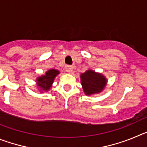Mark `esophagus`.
Listing matches in <instances>:
<instances>
[{"label":"esophagus","mask_w":147,"mask_h":147,"mask_svg":"<svg viewBox=\"0 0 147 147\" xmlns=\"http://www.w3.org/2000/svg\"><path fill=\"white\" fill-rule=\"evenodd\" d=\"M65 71H67V73H69V74H72L73 71H74V67H73V66L67 65L65 67Z\"/></svg>","instance_id":"esophagus-1"}]
</instances>
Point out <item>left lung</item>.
<instances>
[{"instance_id": "1", "label": "left lung", "mask_w": 147, "mask_h": 147, "mask_svg": "<svg viewBox=\"0 0 147 147\" xmlns=\"http://www.w3.org/2000/svg\"><path fill=\"white\" fill-rule=\"evenodd\" d=\"M83 91L86 96L98 94L104 90L107 84V78L101 73L88 69L80 74Z\"/></svg>"}]
</instances>
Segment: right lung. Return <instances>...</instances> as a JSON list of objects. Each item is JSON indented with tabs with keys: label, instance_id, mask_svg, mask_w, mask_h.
Returning <instances> with one entry per match:
<instances>
[{
	"label": "right lung",
	"instance_id": "add662e5",
	"mask_svg": "<svg viewBox=\"0 0 147 147\" xmlns=\"http://www.w3.org/2000/svg\"><path fill=\"white\" fill-rule=\"evenodd\" d=\"M59 74V71L57 69H49L45 72V74L39 76L36 79V85L40 92H48L52 87L53 82L56 76Z\"/></svg>",
	"mask_w": 147,
	"mask_h": 147
}]
</instances>
